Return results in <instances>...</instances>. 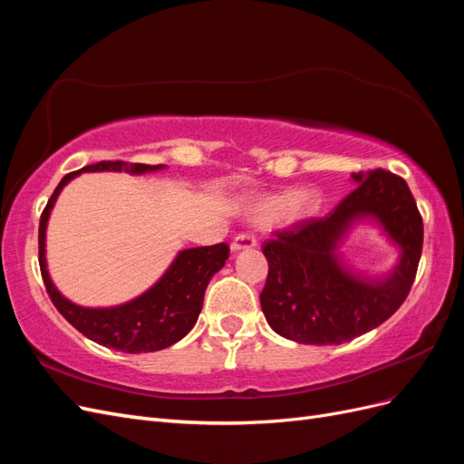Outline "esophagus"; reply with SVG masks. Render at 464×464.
<instances>
[{
	"instance_id": "esophagus-1",
	"label": "esophagus",
	"mask_w": 464,
	"mask_h": 464,
	"mask_svg": "<svg viewBox=\"0 0 464 464\" xmlns=\"http://www.w3.org/2000/svg\"><path fill=\"white\" fill-rule=\"evenodd\" d=\"M257 246V237L254 236V234H247V232H242V234H237L236 237H234V242H232V251H240V249H251V247H256Z\"/></svg>"
}]
</instances>
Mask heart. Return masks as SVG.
Here are the masks:
<instances>
[{"label":"heart","instance_id":"heart-1","mask_svg":"<svg viewBox=\"0 0 464 464\" xmlns=\"http://www.w3.org/2000/svg\"><path fill=\"white\" fill-rule=\"evenodd\" d=\"M317 207V198L312 191H294L273 195L259 201L254 207V218L257 220H273L278 218L280 222H294L310 217Z\"/></svg>","mask_w":464,"mask_h":464}]
</instances>
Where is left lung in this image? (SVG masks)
<instances>
[{
	"label": "left lung",
	"instance_id": "8db88e82",
	"mask_svg": "<svg viewBox=\"0 0 464 464\" xmlns=\"http://www.w3.org/2000/svg\"><path fill=\"white\" fill-rule=\"evenodd\" d=\"M356 188L327 217L294 222L263 244L269 275L261 310L271 329L302 344H343L382 325L409 296L424 244V224L406 181L377 168L353 174ZM370 218L400 246L401 259L382 281L354 276L338 244Z\"/></svg>",
	"mask_w": 464,
	"mask_h": 464
}]
</instances>
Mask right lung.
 <instances>
[{"label":"right lung","mask_w":464,"mask_h":464,"mask_svg":"<svg viewBox=\"0 0 464 464\" xmlns=\"http://www.w3.org/2000/svg\"><path fill=\"white\" fill-rule=\"evenodd\" d=\"M164 168L149 164H131L121 160H102L81 168L77 172L63 176V179L53 189L48 205L42 210L38 228V263L42 280L52 304L58 312L72 323V325L87 336V339L102 344L106 348L120 350V353L139 354L157 353V350L172 346L193 329L198 321L203 296L208 280L218 273L228 259L230 249L227 244L189 247L179 251L174 263L160 276L154 286H150L141 296L114 307H81L69 302L53 286L46 269V224L50 210L65 184H69L81 172H130L145 174Z\"/></svg>","instance_id":"add662e5"}]
</instances>
